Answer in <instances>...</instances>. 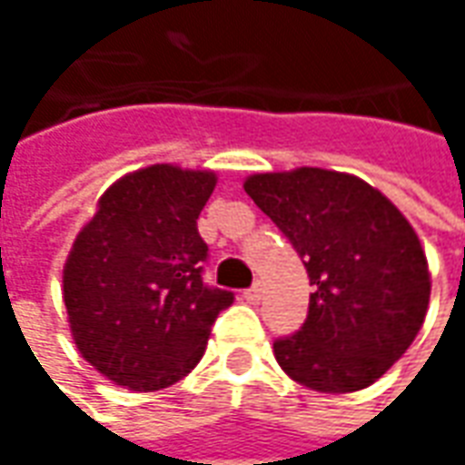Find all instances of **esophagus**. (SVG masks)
Segmentation results:
<instances>
[{"instance_id":"esophagus-1","label":"esophagus","mask_w":465,"mask_h":465,"mask_svg":"<svg viewBox=\"0 0 465 465\" xmlns=\"http://www.w3.org/2000/svg\"><path fill=\"white\" fill-rule=\"evenodd\" d=\"M262 294H264V289H262V282H254L252 287L243 292L246 302H259V300H262Z\"/></svg>"}]
</instances>
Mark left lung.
<instances>
[{"instance_id": "left-lung-1", "label": "left lung", "mask_w": 465, "mask_h": 465, "mask_svg": "<svg viewBox=\"0 0 465 465\" xmlns=\"http://www.w3.org/2000/svg\"><path fill=\"white\" fill-rule=\"evenodd\" d=\"M243 191L297 249L314 292L300 330L274 340L282 370L317 392H355L398 362L423 327L430 274L413 226L357 176L297 168Z\"/></svg>"}]
</instances>
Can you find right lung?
Wrapping results in <instances>:
<instances>
[{"label":"right lung","mask_w":465,"mask_h":465,"mask_svg":"<svg viewBox=\"0 0 465 465\" xmlns=\"http://www.w3.org/2000/svg\"><path fill=\"white\" fill-rule=\"evenodd\" d=\"M216 176L158 163L100 196L64 264V307L87 362L131 391H161L196 368L233 292L209 287L199 213Z\"/></svg>","instance_id":"1"}]
</instances>
